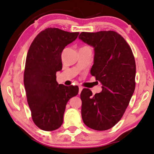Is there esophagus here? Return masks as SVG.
<instances>
[{
    "instance_id": "obj_1",
    "label": "esophagus",
    "mask_w": 154,
    "mask_h": 154,
    "mask_svg": "<svg viewBox=\"0 0 154 154\" xmlns=\"http://www.w3.org/2000/svg\"><path fill=\"white\" fill-rule=\"evenodd\" d=\"M82 90H83V87H81V86H79V94H80V93H81Z\"/></svg>"
}]
</instances>
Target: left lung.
<instances>
[{"label": "left lung", "instance_id": "obj_1", "mask_svg": "<svg viewBox=\"0 0 154 154\" xmlns=\"http://www.w3.org/2000/svg\"><path fill=\"white\" fill-rule=\"evenodd\" d=\"M79 38L94 49L91 73L103 85L95 95L88 88L82 91V119L91 129L107 130L120 120L134 92V57L116 32H83Z\"/></svg>", "mask_w": 154, "mask_h": 154}]
</instances>
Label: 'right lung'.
<instances>
[{
	"label": "right lung",
	"instance_id": "right-lung-1",
	"mask_svg": "<svg viewBox=\"0 0 154 154\" xmlns=\"http://www.w3.org/2000/svg\"><path fill=\"white\" fill-rule=\"evenodd\" d=\"M79 35L49 27L38 34L27 52L24 72L26 95L34 123L44 131L61 127L68 101L79 93L77 85L59 84L56 76L62 69V51Z\"/></svg>",
	"mask_w": 154,
	"mask_h": 154
}]
</instances>
